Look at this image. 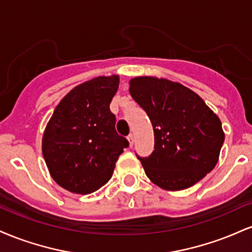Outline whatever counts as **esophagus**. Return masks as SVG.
Returning <instances> with one entry per match:
<instances>
[{"instance_id": "obj_1", "label": "esophagus", "mask_w": 252, "mask_h": 252, "mask_svg": "<svg viewBox=\"0 0 252 252\" xmlns=\"http://www.w3.org/2000/svg\"><path fill=\"white\" fill-rule=\"evenodd\" d=\"M128 141H129V146H130V147L134 146V142H135V137H134V135H132V134L128 135Z\"/></svg>"}]
</instances>
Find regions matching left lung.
<instances>
[{"label":"left lung","instance_id":"1","mask_svg":"<svg viewBox=\"0 0 252 252\" xmlns=\"http://www.w3.org/2000/svg\"><path fill=\"white\" fill-rule=\"evenodd\" d=\"M129 85L154 129V152L137 156L149 180L167 190L200 181L216 167L224 143L219 117L180 83L146 76L132 78Z\"/></svg>","mask_w":252,"mask_h":252}]
</instances>
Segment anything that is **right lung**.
I'll use <instances>...</instances> for the list:
<instances>
[{"label": "right lung", "instance_id": "add662e5", "mask_svg": "<svg viewBox=\"0 0 252 252\" xmlns=\"http://www.w3.org/2000/svg\"><path fill=\"white\" fill-rule=\"evenodd\" d=\"M117 74L99 76L72 89L58 104L42 136V155L53 180L77 194H89L111 179L118 156L129 146L117 134L110 103Z\"/></svg>", "mask_w": 252, "mask_h": 252}]
</instances>
